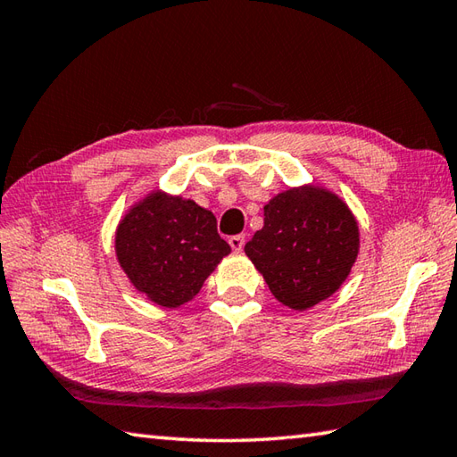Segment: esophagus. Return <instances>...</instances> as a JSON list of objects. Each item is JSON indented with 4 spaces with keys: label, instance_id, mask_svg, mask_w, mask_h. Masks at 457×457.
<instances>
[{
    "label": "esophagus",
    "instance_id": "esophagus-1",
    "mask_svg": "<svg viewBox=\"0 0 457 457\" xmlns=\"http://www.w3.org/2000/svg\"><path fill=\"white\" fill-rule=\"evenodd\" d=\"M229 245H231V249H234V251H241V249H244V245H245V236L244 234L231 236L229 237Z\"/></svg>",
    "mask_w": 457,
    "mask_h": 457
}]
</instances>
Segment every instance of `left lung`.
I'll return each mask as SVG.
<instances>
[{
	"label": "left lung",
	"mask_w": 457,
	"mask_h": 457,
	"mask_svg": "<svg viewBox=\"0 0 457 457\" xmlns=\"http://www.w3.org/2000/svg\"><path fill=\"white\" fill-rule=\"evenodd\" d=\"M357 253L353 212L337 194L316 184L270 198L263 228L245 244V255L273 296L298 312L332 296L352 273Z\"/></svg>",
	"instance_id": "obj_1"
}]
</instances>
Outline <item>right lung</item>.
Segmentation results:
<instances>
[{"label": "right lung", "instance_id": "1", "mask_svg": "<svg viewBox=\"0 0 457 457\" xmlns=\"http://www.w3.org/2000/svg\"><path fill=\"white\" fill-rule=\"evenodd\" d=\"M229 253L210 210L161 188L129 206L115 229L121 270L141 295L162 308L190 303Z\"/></svg>", "mask_w": 457, "mask_h": 457}]
</instances>
